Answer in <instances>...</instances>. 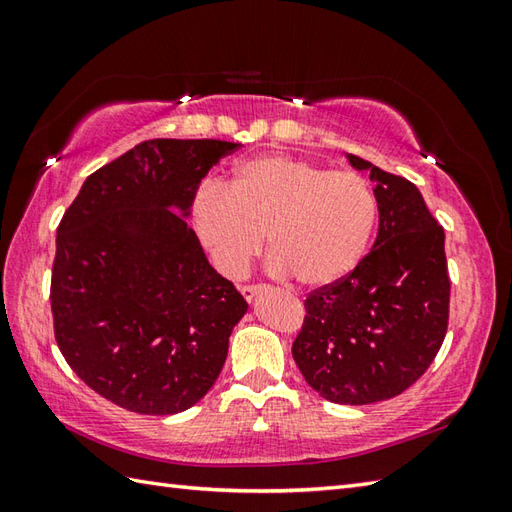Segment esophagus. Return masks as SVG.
<instances>
[{
  "mask_svg": "<svg viewBox=\"0 0 512 512\" xmlns=\"http://www.w3.org/2000/svg\"><path fill=\"white\" fill-rule=\"evenodd\" d=\"M264 288L262 286H244L242 288V297L250 303V301H253L257 295H259V292H262Z\"/></svg>",
  "mask_w": 512,
  "mask_h": 512,
  "instance_id": "1",
  "label": "esophagus"
}]
</instances>
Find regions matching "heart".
Returning a JSON list of instances; mask_svg holds the SVG:
<instances>
[{"label": "heart", "mask_w": 512, "mask_h": 512, "mask_svg": "<svg viewBox=\"0 0 512 512\" xmlns=\"http://www.w3.org/2000/svg\"><path fill=\"white\" fill-rule=\"evenodd\" d=\"M376 222V193L363 176L292 156L239 162L228 189L206 182L193 200L195 231L224 275H242L268 237L275 273L306 288L350 275Z\"/></svg>", "instance_id": "heart-1"}]
</instances>
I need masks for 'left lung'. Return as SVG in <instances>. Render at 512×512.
I'll return each instance as SVG.
<instances>
[{
  "instance_id": "8db88e82",
  "label": "left lung",
  "mask_w": 512,
  "mask_h": 512,
  "mask_svg": "<svg viewBox=\"0 0 512 512\" xmlns=\"http://www.w3.org/2000/svg\"><path fill=\"white\" fill-rule=\"evenodd\" d=\"M376 187L378 235L350 275L314 290L292 356L306 383L339 405L402 394L427 372L449 325L444 231L407 178L347 154Z\"/></svg>"
}]
</instances>
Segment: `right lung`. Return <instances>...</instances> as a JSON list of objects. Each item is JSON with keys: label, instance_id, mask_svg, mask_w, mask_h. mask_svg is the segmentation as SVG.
Returning <instances> with one entry per match:
<instances>
[{"label": "right lung", "instance_id": "add662e5", "mask_svg": "<svg viewBox=\"0 0 512 512\" xmlns=\"http://www.w3.org/2000/svg\"><path fill=\"white\" fill-rule=\"evenodd\" d=\"M239 143L156 138L83 182L57 228L54 339L85 385L147 416L213 387L248 303L209 264L189 217L200 180Z\"/></svg>", "mask_w": 512, "mask_h": 512}]
</instances>
